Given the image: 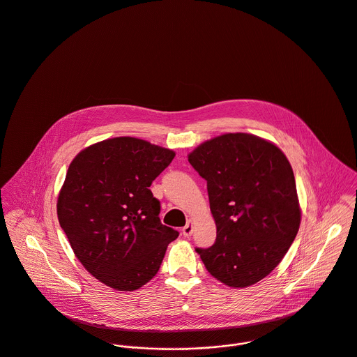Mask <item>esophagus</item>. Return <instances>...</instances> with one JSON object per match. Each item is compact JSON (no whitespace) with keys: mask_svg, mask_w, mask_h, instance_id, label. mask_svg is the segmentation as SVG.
<instances>
[{"mask_svg":"<svg viewBox=\"0 0 357 357\" xmlns=\"http://www.w3.org/2000/svg\"><path fill=\"white\" fill-rule=\"evenodd\" d=\"M192 233H193V225H192V222L190 220V222L183 227V236H184V237H190Z\"/></svg>","mask_w":357,"mask_h":357,"instance_id":"esophagus-1","label":"esophagus"}]
</instances>
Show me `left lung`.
Segmentation results:
<instances>
[{
    "instance_id": "left-lung-1",
    "label": "left lung",
    "mask_w": 357,
    "mask_h": 357,
    "mask_svg": "<svg viewBox=\"0 0 357 357\" xmlns=\"http://www.w3.org/2000/svg\"><path fill=\"white\" fill-rule=\"evenodd\" d=\"M188 161L207 181L216 225L214 245L196 252L223 284H256L283 260L301 225L284 153L260 137L229 132L199 144Z\"/></svg>"
}]
</instances>
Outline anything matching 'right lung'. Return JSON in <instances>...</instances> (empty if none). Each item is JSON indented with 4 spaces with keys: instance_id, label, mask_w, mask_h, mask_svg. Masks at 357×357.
<instances>
[{
    "instance_id": "right-lung-1",
    "label": "right lung",
    "mask_w": 357,
    "mask_h": 357,
    "mask_svg": "<svg viewBox=\"0 0 357 357\" xmlns=\"http://www.w3.org/2000/svg\"><path fill=\"white\" fill-rule=\"evenodd\" d=\"M174 151L132 137L81 150L58 195L56 214L73 252L96 279L135 291L158 272L178 231L160 220L149 190Z\"/></svg>"
}]
</instances>
